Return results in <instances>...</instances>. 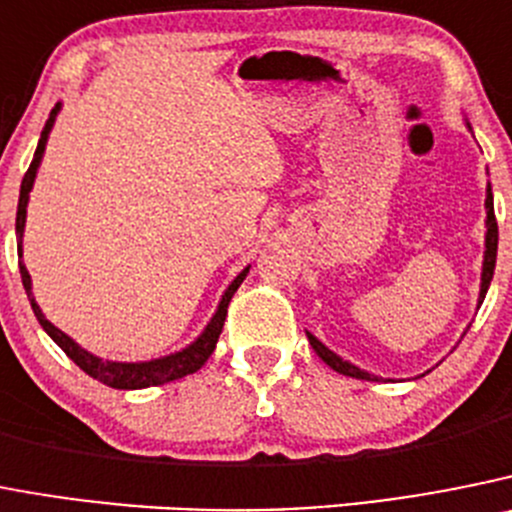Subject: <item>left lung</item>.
I'll list each match as a JSON object with an SVG mask.
<instances>
[{"label": "left lung", "mask_w": 512, "mask_h": 512, "mask_svg": "<svg viewBox=\"0 0 512 512\" xmlns=\"http://www.w3.org/2000/svg\"><path fill=\"white\" fill-rule=\"evenodd\" d=\"M467 129L472 131L470 121H467ZM485 256H482V274H480V297H477V307L482 304V299H485L487 289H490V281H492V274H495V259H498V223H495V205H492V187L490 182H487V195H485ZM464 335V332H462ZM307 340L309 345H312V350L317 355H320L322 360H325L327 365H330L332 370H337V373L342 375H350V378H360V381H383V378H378V375L368 373V370L358 368V365H353L350 360H342L340 355L332 353L327 345H322L317 337L312 335V332H307ZM429 373V370H426Z\"/></svg>", "instance_id": "8db88e82"}]
</instances>
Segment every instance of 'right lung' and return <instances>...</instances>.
I'll return each instance as SVG.
<instances>
[{
    "mask_svg": "<svg viewBox=\"0 0 512 512\" xmlns=\"http://www.w3.org/2000/svg\"><path fill=\"white\" fill-rule=\"evenodd\" d=\"M58 114H60V103H55V109L50 111V119L45 121V129H42V134H40V142H37L35 157H32V162H30V170H27L25 177H22L20 203H17V225H14L17 238H20V246H17V251H20L22 284H25L27 299H30L32 312H35L37 322H40L42 330L53 337L55 345H58V348L63 350V353L68 355V358L73 360V363L78 365L83 373H88L91 378H96V381L106 383V386L119 388V391H137V388L162 386V383L177 381V378H185V375L195 373V370L203 368L205 360L213 355L215 342H218L220 332H223L225 314H228V302H231V297L236 294V289L243 284V279H246V274H248V269H251V266H246V269H243L241 274H238L236 279L231 281V284H228V289H225L223 297H220L218 309H215V314L210 317L208 325H205V330L200 332V335L195 337V340H192L187 348L177 350V353H170V355H162V358L139 360V363L103 360V358H98V355L88 353V350L81 348V345H78L73 337H68L63 330H58V327H55L53 322L45 317V314H42L40 304L35 302V294H32L30 271H27V266L22 264V236H25V220H27V203H30V190H32V185H35V177H37V170H40L42 154H45V144H48V137H50V131H53Z\"/></svg>",
    "mask_w": 512,
    "mask_h": 512,
    "instance_id": "obj_1",
    "label": "right lung"
}]
</instances>
